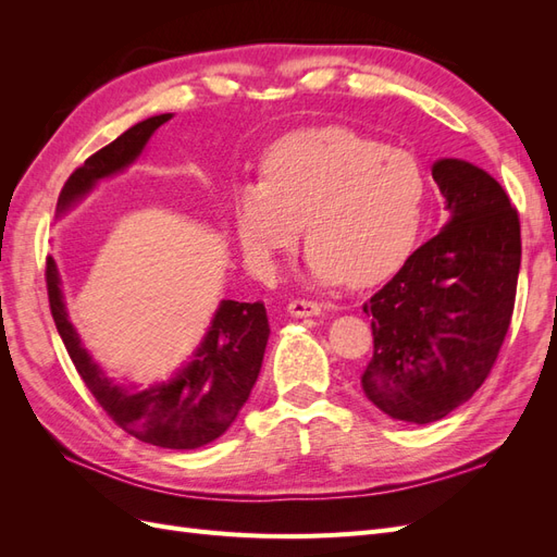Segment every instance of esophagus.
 Returning a JSON list of instances; mask_svg holds the SVG:
<instances>
[{"mask_svg": "<svg viewBox=\"0 0 557 557\" xmlns=\"http://www.w3.org/2000/svg\"><path fill=\"white\" fill-rule=\"evenodd\" d=\"M323 311V307L315 305V301H307V299H293L288 305V313L295 318H307V315H318Z\"/></svg>", "mask_w": 557, "mask_h": 557, "instance_id": "obj_1", "label": "esophagus"}]
</instances>
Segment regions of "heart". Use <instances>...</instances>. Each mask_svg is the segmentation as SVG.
<instances>
[{"mask_svg":"<svg viewBox=\"0 0 557 557\" xmlns=\"http://www.w3.org/2000/svg\"><path fill=\"white\" fill-rule=\"evenodd\" d=\"M423 201L425 174L409 150L330 125L283 134L269 146L262 178L234 185L232 221L262 276H276L301 220L313 283L374 285L407 260Z\"/></svg>","mask_w":557,"mask_h":557,"instance_id":"1","label":"heart"}]
</instances>
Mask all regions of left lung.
Masks as SVG:
<instances>
[{"label": "left lung", "instance_id": "left-lung-1", "mask_svg": "<svg viewBox=\"0 0 557 557\" xmlns=\"http://www.w3.org/2000/svg\"><path fill=\"white\" fill-rule=\"evenodd\" d=\"M448 221L367 301L374 358L362 393L404 423L442 420L474 395L507 336L520 269V223L481 166L432 164Z\"/></svg>", "mask_w": 557, "mask_h": 557}]
</instances>
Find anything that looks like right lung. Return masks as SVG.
I'll list each match as a JSON object with an SVG mask.
<instances>
[{
  "mask_svg": "<svg viewBox=\"0 0 557 557\" xmlns=\"http://www.w3.org/2000/svg\"><path fill=\"white\" fill-rule=\"evenodd\" d=\"M172 117L174 113L150 115L83 162L64 183L55 218L74 211L99 181L129 170L141 158L150 137ZM46 285L50 313L64 348L88 391L115 425L146 444L193 450L215 442L237 420L258 381L269 342V320L262 301L248 305L223 299L188 362H183L170 379L139 385L109 376L81 342L66 311L58 262L50 256L46 258Z\"/></svg>",
  "mask_w": 557,
  "mask_h": 557,
  "instance_id": "obj_1",
  "label": "right lung"
}]
</instances>
